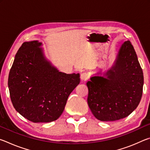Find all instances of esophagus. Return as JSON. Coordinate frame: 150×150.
<instances>
[{
    "label": "esophagus",
    "instance_id": "34e87169",
    "mask_svg": "<svg viewBox=\"0 0 150 150\" xmlns=\"http://www.w3.org/2000/svg\"><path fill=\"white\" fill-rule=\"evenodd\" d=\"M88 78H89V76H88L87 73H81V80L87 81L88 79Z\"/></svg>",
    "mask_w": 150,
    "mask_h": 150
}]
</instances>
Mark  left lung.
<instances>
[{
  "label": "left lung",
  "instance_id": "obj_1",
  "mask_svg": "<svg viewBox=\"0 0 150 150\" xmlns=\"http://www.w3.org/2000/svg\"><path fill=\"white\" fill-rule=\"evenodd\" d=\"M95 76L87 85V103L100 121H115L130 115L140 102L144 75L131 42L124 43L115 65L105 74Z\"/></svg>",
  "mask_w": 150,
  "mask_h": 150
}]
</instances>
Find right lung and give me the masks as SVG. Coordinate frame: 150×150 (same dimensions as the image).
<instances>
[{"label": "right lung", "mask_w": 150, "mask_h": 150, "mask_svg": "<svg viewBox=\"0 0 150 150\" xmlns=\"http://www.w3.org/2000/svg\"><path fill=\"white\" fill-rule=\"evenodd\" d=\"M38 41L18 50L8 85L16 110L33 122H50L62 115L71 93L79 84V73L59 72L45 59Z\"/></svg>", "instance_id": "add662e5"}]
</instances>
